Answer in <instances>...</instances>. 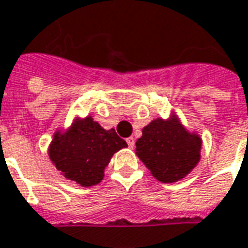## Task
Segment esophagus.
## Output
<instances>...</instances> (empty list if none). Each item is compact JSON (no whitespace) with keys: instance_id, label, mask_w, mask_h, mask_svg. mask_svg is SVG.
I'll return each mask as SVG.
<instances>
[{"instance_id":"esophagus-1","label":"esophagus","mask_w":248,"mask_h":248,"mask_svg":"<svg viewBox=\"0 0 248 248\" xmlns=\"http://www.w3.org/2000/svg\"><path fill=\"white\" fill-rule=\"evenodd\" d=\"M126 142H127V144H129L130 148H134V146H135V139H134L133 137H130V138L126 139Z\"/></svg>"}]
</instances>
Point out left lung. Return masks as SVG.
Segmentation results:
<instances>
[{"label": "left lung", "instance_id": "obj_1", "mask_svg": "<svg viewBox=\"0 0 248 248\" xmlns=\"http://www.w3.org/2000/svg\"><path fill=\"white\" fill-rule=\"evenodd\" d=\"M135 154L156 180L170 184L183 180L201 159L202 138L181 124L179 115L155 118L144 126Z\"/></svg>", "mask_w": 248, "mask_h": 248}]
</instances>
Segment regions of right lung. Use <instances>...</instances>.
I'll list each match as a JSON object with an SVG mask.
<instances>
[{
    "label": "right lung",
    "instance_id": "right-lung-1",
    "mask_svg": "<svg viewBox=\"0 0 248 248\" xmlns=\"http://www.w3.org/2000/svg\"><path fill=\"white\" fill-rule=\"evenodd\" d=\"M127 147L114 129L105 130L87 115L76 117L67 129H58L48 146V157L60 173L89 188L100 184L115 152Z\"/></svg>",
    "mask_w": 248,
    "mask_h": 248
}]
</instances>
